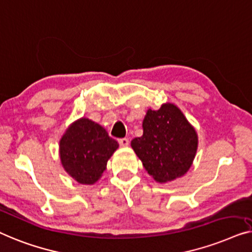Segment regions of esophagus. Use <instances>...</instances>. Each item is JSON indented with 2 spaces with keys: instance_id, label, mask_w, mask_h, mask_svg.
I'll list each match as a JSON object with an SVG mask.
<instances>
[{
  "instance_id": "obj_1",
  "label": "esophagus",
  "mask_w": 252,
  "mask_h": 252,
  "mask_svg": "<svg viewBox=\"0 0 252 252\" xmlns=\"http://www.w3.org/2000/svg\"><path fill=\"white\" fill-rule=\"evenodd\" d=\"M119 144H120V146L126 147L129 145V139H126V138H121V139H119Z\"/></svg>"
}]
</instances>
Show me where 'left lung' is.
I'll list each match as a JSON object with an SVG mask.
<instances>
[{"mask_svg":"<svg viewBox=\"0 0 252 252\" xmlns=\"http://www.w3.org/2000/svg\"><path fill=\"white\" fill-rule=\"evenodd\" d=\"M143 129V136L134 138L131 147L146 171L158 183L185 175L195 158L197 134L180 109L173 104L148 109Z\"/></svg>","mask_w":252,"mask_h":252,"instance_id":"1","label":"left lung"}]
</instances>
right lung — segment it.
I'll list each match as a JSON object with an SVG mask.
<instances>
[{
  "label": "right lung",
  "instance_id": "add662e5",
  "mask_svg": "<svg viewBox=\"0 0 252 252\" xmlns=\"http://www.w3.org/2000/svg\"><path fill=\"white\" fill-rule=\"evenodd\" d=\"M119 144L101 126L89 119L74 122L59 143L63 169L77 183L91 185L101 177Z\"/></svg>",
  "mask_w": 252,
  "mask_h": 252
}]
</instances>
